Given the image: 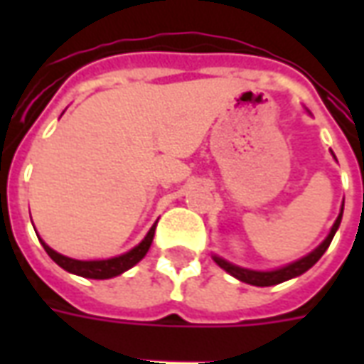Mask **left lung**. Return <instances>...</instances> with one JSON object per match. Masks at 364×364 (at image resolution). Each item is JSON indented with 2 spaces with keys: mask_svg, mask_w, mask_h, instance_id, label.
Listing matches in <instances>:
<instances>
[{
  "mask_svg": "<svg viewBox=\"0 0 364 364\" xmlns=\"http://www.w3.org/2000/svg\"><path fill=\"white\" fill-rule=\"evenodd\" d=\"M341 216H343V206H341V213L337 216V220L333 222V226L329 230L328 237L321 242L314 252H310L306 257L302 259L294 261V263H289V265H284L281 269H274V271H253V269H244V267H237L234 263H230V261L222 259L218 255H213V259L216 261V265L222 267L226 273H230L232 277H236L237 281L247 282V284H253V287H273V284H279V282L289 281V279H294L298 274L306 273L308 269L314 267L318 259H320L321 255L326 253V250L331 244V240L336 236L337 228H339V224H341Z\"/></svg>",
  "mask_w": 364,
  "mask_h": 364,
  "instance_id": "8db88e82",
  "label": "left lung"
}]
</instances>
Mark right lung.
Returning <instances> with one entry per match:
<instances>
[{"label":"right lung","mask_w":364,"mask_h":364,"mask_svg":"<svg viewBox=\"0 0 364 364\" xmlns=\"http://www.w3.org/2000/svg\"><path fill=\"white\" fill-rule=\"evenodd\" d=\"M156 224H158V222H156ZM156 224L151 226L150 232L146 234V237H144L142 242L136 245V247H132L130 252L122 253L119 257H111V259H72V257H66V255H62V253L54 252L52 247H48V245L44 244L41 237H38V240H41V244H43L44 252L52 257V261H56L60 267L66 269L68 273L80 274V277H85V279H112V277H117V274L128 271L130 267H134L138 261L144 259V255L150 250L154 234H156Z\"/></svg>","instance_id":"add662e5"}]
</instances>
